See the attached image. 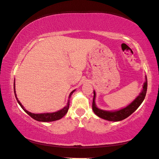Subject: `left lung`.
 <instances>
[{
	"label": "left lung",
	"instance_id": "left-lung-1",
	"mask_svg": "<svg viewBox=\"0 0 159 159\" xmlns=\"http://www.w3.org/2000/svg\"><path fill=\"white\" fill-rule=\"evenodd\" d=\"M147 89H148V80H147V76L145 75V81L143 85V89L141 90L139 95L135 98V100L131 102L127 107L116 111H107L99 109L96 106V104H95V96H96V94H95V91H93V100L92 105L93 111L95 115L100 117V118L106 120L113 122L122 120L127 118L131 114H132L139 107L140 104H142L145 98Z\"/></svg>",
	"mask_w": 159,
	"mask_h": 159
}]
</instances>
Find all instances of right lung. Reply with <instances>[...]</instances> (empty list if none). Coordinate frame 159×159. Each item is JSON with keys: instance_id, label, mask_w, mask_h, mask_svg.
I'll return each instance as SVG.
<instances>
[{"instance_id": "1", "label": "right lung", "mask_w": 159, "mask_h": 159, "mask_svg": "<svg viewBox=\"0 0 159 159\" xmlns=\"http://www.w3.org/2000/svg\"><path fill=\"white\" fill-rule=\"evenodd\" d=\"M14 91L15 97H16V100L18 102V103L19 104V105L20 106V107H21L22 109H23L24 111L28 113V114L30 117H32L33 119H34L35 120H37V121H39V122H52V121L58 120L61 119L66 114L68 111V109H69L70 98L71 97L72 94H73V93L75 91V89L73 90V91L70 93L69 96H68V102H67L66 106L64 107V108H63V109L59 110L56 112L43 113H33L28 111H27L25 109V108H24V107L22 105V104L20 102V101L19 100V99H18V98L16 96V89H15V82H14Z\"/></svg>"}]
</instances>
